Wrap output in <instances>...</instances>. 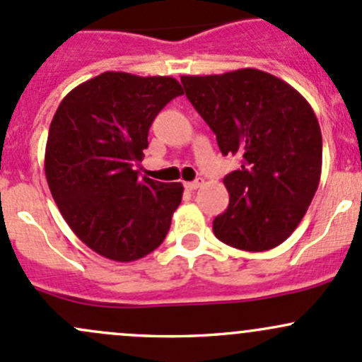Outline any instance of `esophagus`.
<instances>
[{"mask_svg": "<svg viewBox=\"0 0 362 362\" xmlns=\"http://www.w3.org/2000/svg\"><path fill=\"white\" fill-rule=\"evenodd\" d=\"M201 185H203V178H196V180L192 182H185V189H187V191H196V189L201 187Z\"/></svg>", "mask_w": 362, "mask_h": 362, "instance_id": "34e87169", "label": "esophagus"}]
</instances>
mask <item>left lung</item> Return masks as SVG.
<instances>
[{
	"label": "left lung",
	"mask_w": 362,
	"mask_h": 362,
	"mask_svg": "<svg viewBox=\"0 0 362 362\" xmlns=\"http://www.w3.org/2000/svg\"><path fill=\"white\" fill-rule=\"evenodd\" d=\"M180 79L222 154L243 156L223 178L230 199L213 232L232 248H276L302 222L321 178L322 136L309 102L258 69Z\"/></svg>",
	"instance_id": "obj_1"
}]
</instances>
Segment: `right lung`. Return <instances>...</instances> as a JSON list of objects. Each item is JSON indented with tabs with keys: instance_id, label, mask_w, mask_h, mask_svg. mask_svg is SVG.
Listing matches in <instances>:
<instances>
[{
	"instance_id": "add662e5",
	"label": "right lung",
	"mask_w": 362,
	"mask_h": 362,
	"mask_svg": "<svg viewBox=\"0 0 362 362\" xmlns=\"http://www.w3.org/2000/svg\"><path fill=\"white\" fill-rule=\"evenodd\" d=\"M180 83L102 72L71 90L48 132L45 173L64 220L88 248L133 262L165 241L182 184L139 178L149 128Z\"/></svg>"
}]
</instances>
